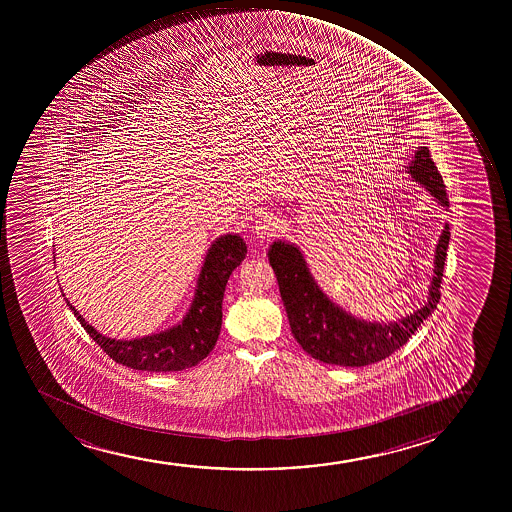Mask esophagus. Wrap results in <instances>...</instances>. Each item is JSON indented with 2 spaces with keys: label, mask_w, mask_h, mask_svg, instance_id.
I'll return each mask as SVG.
<instances>
[{
  "label": "esophagus",
  "mask_w": 512,
  "mask_h": 512,
  "mask_svg": "<svg viewBox=\"0 0 512 512\" xmlns=\"http://www.w3.org/2000/svg\"><path fill=\"white\" fill-rule=\"evenodd\" d=\"M279 230V223H277V218H274L272 214L265 213L264 216H260L255 224H253V233L257 235V238H270V236H274Z\"/></svg>",
  "instance_id": "obj_1"
}]
</instances>
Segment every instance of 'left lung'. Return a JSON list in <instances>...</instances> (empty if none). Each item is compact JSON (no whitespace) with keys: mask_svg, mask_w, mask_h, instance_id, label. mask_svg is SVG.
Listing matches in <instances>:
<instances>
[{"mask_svg":"<svg viewBox=\"0 0 512 512\" xmlns=\"http://www.w3.org/2000/svg\"><path fill=\"white\" fill-rule=\"evenodd\" d=\"M407 173L436 199L437 204L449 207L443 177L437 172L429 148L420 146L415 151L414 160L408 163ZM449 236V224L446 223L437 242L434 276L425 305L395 322H368L345 311L316 284L298 245L276 240L270 245L267 255L269 264L276 272L294 339L316 361L345 368H361L391 356L403 344H407L415 330L437 308L441 299L439 289L443 281Z\"/></svg>","mask_w":512,"mask_h":512,"instance_id":"obj_1","label":"left lung"}]
</instances>
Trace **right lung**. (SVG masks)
Instances as JSON below:
<instances>
[{"label":"right lung","instance_id":"right-lung-1","mask_svg":"<svg viewBox=\"0 0 512 512\" xmlns=\"http://www.w3.org/2000/svg\"><path fill=\"white\" fill-rule=\"evenodd\" d=\"M245 255L247 245L242 236L235 233L218 236L207 248L194 299L182 322L158 334L131 340L110 339L95 330L75 306L64 299L81 327L115 362L148 373L184 371L197 366L213 351L223 322L224 288Z\"/></svg>","mask_w":512,"mask_h":512}]
</instances>
